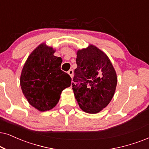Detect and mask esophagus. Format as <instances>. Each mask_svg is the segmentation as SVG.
Segmentation results:
<instances>
[{
	"mask_svg": "<svg viewBox=\"0 0 149 149\" xmlns=\"http://www.w3.org/2000/svg\"><path fill=\"white\" fill-rule=\"evenodd\" d=\"M67 73H68V74L69 75V76H70L71 78H72L73 75V71L72 69H69V70L68 71V72H67Z\"/></svg>",
	"mask_w": 149,
	"mask_h": 149,
	"instance_id": "obj_1",
	"label": "esophagus"
}]
</instances>
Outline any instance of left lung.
Returning a JSON list of instances; mask_svg holds the SVG:
<instances>
[{
  "label": "left lung",
  "instance_id": "obj_1",
  "mask_svg": "<svg viewBox=\"0 0 149 149\" xmlns=\"http://www.w3.org/2000/svg\"><path fill=\"white\" fill-rule=\"evenodd\" d=\"M72 88L82 111L97 113L109 104L117 86L116 72L108 56L94 45L77 52Z\"/></svg>",
  "mask_w": 149,
  "mask_h": 149
}]
</instances>
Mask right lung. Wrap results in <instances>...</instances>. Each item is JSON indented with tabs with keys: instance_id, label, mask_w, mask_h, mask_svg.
<instances>
[{
	"instance_id": "1",
	"label": "right lung",
	"mask_w": 149,
	"mask_h": 149,
	"mask_svg": "<svg viewBox=\"0 0 149 149\" xmlns=\"http://www.w3.org/2000/svg\"><path fill=\"white\" fill-rule=\"evenodd\" d=\"M54 52L52 47L40 44L29 56L20 76L24 97L40 111L54 108L62 91L71 86V77L61 69L63 60Z\"/></svg>"
}]
</instances>
